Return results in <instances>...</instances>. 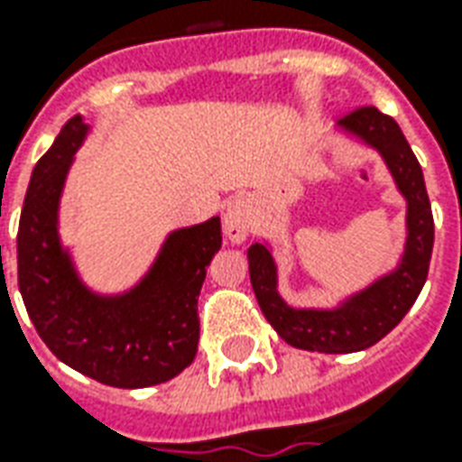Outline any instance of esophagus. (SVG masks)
I'll use <instances>...</instances> for the list:
<instances>
[{
    "mask_svg": "<svg viewBox=\"0 0 462 462\" xmlns=\"http://www.w3.org/2000/svg\"><path fill=\"white\" fill-rule=\"evenodd\" d=\"M222 225H225V235H227V240L230 242L240 245V242L247 240V235H250V227H252L247 205H245L242 200L227 202L225 215H222Z\"/></svg>",
    "mask_w": 462,
    "mask_h": 462,
    "instance_id": "34e87169",
    "label": "esophagus"
}]
</instances>
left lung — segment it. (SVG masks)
<instances>
[{
    "label": "left lung",
    "instance_id": "obj_1",
    "mask_svg": "<svg viewBox=\"0 0 462 462\" xmlns=\"http://www.w3.org/2000/svg\"><path fill=\"white\" fill-rule=\"evenodd\" d=\"M339 123L383 155L406 198L408 240L401 264L344 301L339 310H291L277 294V270L270 250L262 242L247 250L252 290L274 331L291 346L324 354H351L383 339L418 300L433 252V212L423 171L398 123L374 106H358L341 116Z\"/></svg>",
    "mask_w": 462,
    "mask_h": 462
}]
</instances>
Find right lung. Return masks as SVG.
I'll return each mask as SVG.
<instances>
[{
	"mask_svg": "<svg viewBox=\"0 0 462 462\" xmlns=\"http://www.w3.org/2000/svg\"><path fill=\"white\" fill-rule=\"evenodd\" d=\"M84 135V118H69L32 172L16 235L19 291L56 358L106 386H155L195 358L198 297L208 264L222 247L220 217L172 232L148 277L128 294L88 291L56 232L66 171Z\"/></svg>",
	"mask_w": 462,
	"mask_h": 462,
	"instance_id": "obj_1",
	"label": "right lung"
}]
</instances>
